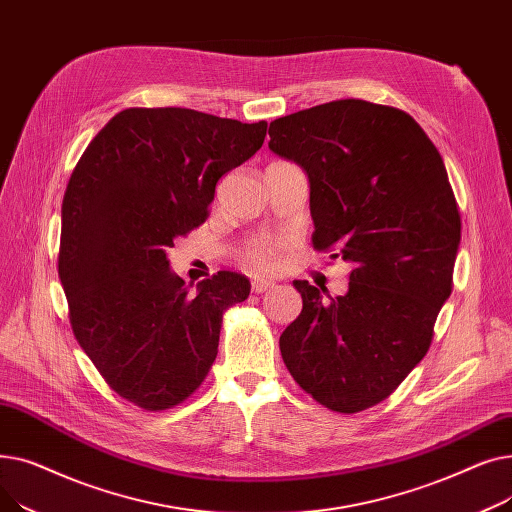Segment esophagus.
Listing matches in <instances>:
<instances>
[{"label":"esophagus","mask_w":512,"mask_h":512,"mask_svg":"<svg viewBox=\"0 0 512 512\" xmlns=\"http://www.w3.org/2000/svg\"><path fill=\"white\" fill-rule=\"evenodd\" d=\"M274 286H276V284H274L272 280H267V278H257V280L251 282L253 292H265V290H270V288H274Z\"/></svg>","instance_id":"1"}]
</instances>
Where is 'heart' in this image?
<instances>
[{
  "label": "heart",
  "mask_w": 512,
  "mask_h": 512,
  "mask_svg": "<svg viewBox=\"0 0 512 512\" xmlns=\"http://www.w3.org/2000/svg\"><path fill=\"white\" fill-rule=\"evenodd\" d=\"M276 259V249L272 245H265V242H255L251 245L245 255H242V261H245L247 267L251 270H267Z\"/></svg>",
  "instance_id": "heart-1"
}]
</instances>
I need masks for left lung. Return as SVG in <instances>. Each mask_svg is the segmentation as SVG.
Wrapping results in <instances>:
<instances>
[{
    "instance_id": "8db88e82",
    "label": "left lung",
    "mask_w": 512,
    "mask_h": 512,
    "mask_svg": "<svg viewBox=\"0 0 512 512\" xmlns=\"http://www.w3.org/2000/svg\"><path fill=\"white\" fill-rule=\"evenodd\" d=\"M276 155L309 178L313 247L353 263L344 297L294 280L303 311L282 359L321 405H378L425 357L452 292L461 215L444 161L396 107L338 99L270 124Z\"/></svg>"
}]
</instances>
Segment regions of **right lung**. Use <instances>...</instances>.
Instances as JSON below:
<instances>
[{"label": "right lung", "mask_w": 512, "mask_h": 512, "mask_svg": "<svg viewBox=\"0 0 512 512\" xmlns=\"http://www.w3.org/2000/svg\"><path fill=\"white\" fill-rule=\"evenodd\" d=\"M265 130V120L130 107L70 176L58 274L72 332L110 388L141 409H170L201 386L224 311L249 297L251 282L234 272L188 294L168 251L205 222L215 184L261 149Z\"/></svg>", "instance_id": "obj_1"}]
</instances>
